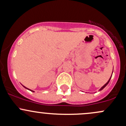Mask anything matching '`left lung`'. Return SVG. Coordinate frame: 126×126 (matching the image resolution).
<instances>
[{"instance_id":"obj_1","label":"left lung","mask_w":126,"mask_h":126,"mask_svg":"<svg viewBox=\"0 0 126 126\" xmlns=\"http://www.w3.org/2000/svg\"><path fill=\"white\" fill-rule=\"evenodd\" d=\"M112 73H113V71H112ZM111 77H112V76H111V77H110V79H109V80H108V82H107V83H106V84H104V86H102V87H101V88H100V89H99V91H101V90H103V89H104V87H105L106 86H107V85H108V83H109L110 80V79H111Z\"/></svg>"}]
</instances>
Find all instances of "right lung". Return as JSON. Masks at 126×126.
Masks as SVG:
<instances>
[{"label": "right lung", "instance_id": "obj_1", "mask_svg": "<svg viewBox=\"0 0 126 126\" xmlns=\"http://www.w3.org/2000/svg\"><path fill=\"white\" fill-rule=\"evenodd\" d=\"M23 86V87H25V88H26V89H27L30 90V91H31V92H34V91H32V90H31V89H30L27 88V87H25V86Z\"/></svg>", "mask_w": 126, "mask_h": 126}]
</instances>
